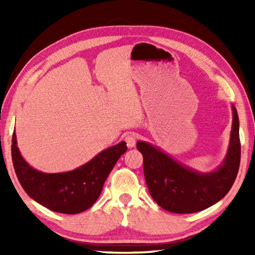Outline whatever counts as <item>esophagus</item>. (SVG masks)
<instances>
[{"label": "esophagus", "instance_id": "34e87169", "mask_svg": "<svg viewBox=\"0 0 255 255\" xmlns=\"http://www.w3.org/2000/svg\"><path fill=\"white\" fill-rule=\"evenodd\" d=\"M125 141H126L128 148L135 147V145H136V135H135V133H128V135L125 137Z\"/></svg>", "mask_w": 255, "mask_h": 255}]
</instances>
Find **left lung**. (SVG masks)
I'll return each instance as SVG.
<instances>
[{
  "mask_svg": "<svg viewBox=\"0 0 255 255\" xmlns=\"http://www.w3.org/2000/svg\"><path fill=\"white\" fill-rule=\"evenodd\" d=\"M233 123L225 157L217 169L199 172L184 165L157 146L137 141L143 155L144 174L155 202L170 213L190 214L207 209L222 200L230 191L241 161L240 122L232 105Z\"/></svg>",
  "mask_w": 255,
  "mask_h": 255,
  "instance_id": "obj_1",
  "label": "left lung"
}]
</instances>
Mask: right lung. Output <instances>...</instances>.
Listing matches in <instances>:
<instances>
[{"label": "right lung", "mask_w": 255, "mask_h": 255, "mask_svg": "<svg viewBox=\"0 0 255 255\" xmlns=\"http://www.w3.org/2000/svg\"><path fill=\"white\" fill-rule=\"evenodd\" d=\"M16 144L14 131L12 136V161L19 182L27 195L55 213L68 215L82 213L97 201L108 175L127 150V144L120 141L103 149L75 170L45 173L25 162Z\"/></svg>", "instance_id": "obj_1"}]
</instances>
